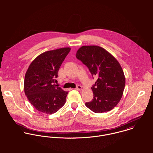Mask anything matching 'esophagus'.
Segmentation results:
<instances>
[{"label": "esophagus", "instance_id": "obj_1", "mask_svg": "<svg viewBox=\"0 0 153 153\" xmlns=\"http://www.w3.org/2000/svg\"><path fill=\"white\" fill-rule=\"evenodd\" d=\"M76 89L79 90V91H81V90L82 89V87L81 85H77V87L76 88Z\"/></svg>", "mask_w": 153, "mask_h": 153}]
</instances>
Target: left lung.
Masks as SVG:
<instances>
[{
    "label": "left lung",
    "mask_w": 153,
    "mask_h": 153,
    "mask_svg": "<svg viewBox=\"0 0 153 153\" xmlns=\"http://www.w3.org/2000/svg\"><path fill=\"white\" fill-rule=\"evenodd\" d=\"M76 57L98 77L91 89L94 97L85 105L96 113L113 109L120 101L126 85L124 71L118 61L107 51L96 45L82 46Z\"/></svg>",
    "instance_id": "1"
}]
</instances>
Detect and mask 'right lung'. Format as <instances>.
I'll return each mask as SVG.
<instances>
[{"label": "right lung", "mask_w": 153, "mask_h": 153, "mask_svg": "<svg viewBox=\"0 0 153 153\" xmlns=\"http://www.w3.org/2000/svg\"><path fill=\"white\" fill-rule=\"evenodd\" d=\"M71 50L69 47L49 51L38 55L30 64L25 76L24 91L35 109L52 114L65 104L68 92L56 87L59 68Z\"/></svg>", "instance_id": "right-lung-1"}]
</instances>
